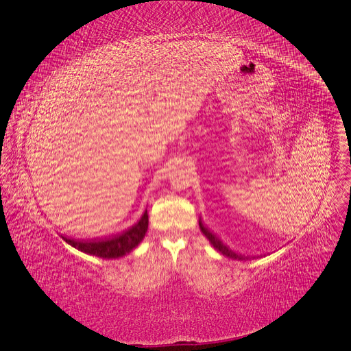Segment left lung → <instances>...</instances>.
Instances as JSON below:
<instances>
[{
    "instance_id": "left-lung-1",
    "label": "left lung",
    "mask_w": 351,
    "mask_h": 351,
    "mask_svg": "<svg viewBox=\"0 0 351 351\" xmlns=\"http://www.w3.org/2000/svg\"><path fill=\"white\" fill-rule=\"evenodd\" d=\"M199 228H201V231H202V234L209 239V242H210V245L217 250V252H220L223 256H226V257H228V258H232V260H241V261H243V260H249V257H245V256H241V254H237L235 252H232L231 249H228L215 234H212L206 227H204V224H202V221L199 220Z\"/></svg>"
}]
</instances>
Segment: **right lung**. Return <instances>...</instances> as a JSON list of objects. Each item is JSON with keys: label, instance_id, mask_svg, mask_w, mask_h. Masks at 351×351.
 <instances>
[{"label": "right lung", "instance_id": "obj_1", "mask_svg": "<svg viewBox=\"0 0 351 351\" xmlns=\"http://www.w3.org/2000/svg\"><path fill=\"white\" fill-rule=\"evenodd\" d=\"M149 226V216H147V209L143 212L142 217L135 223L132 227L128 230L123 231L119 235L99 239V241H91V242H82V241H75L69 238L62 239L71 245L72 247L80 250L82 253L101 257V258H119L125 254H128L132 249H135L142 239L146 235Z\"/></svg>", "mask_w": 351, "mask_h": 351}]
</instances>
